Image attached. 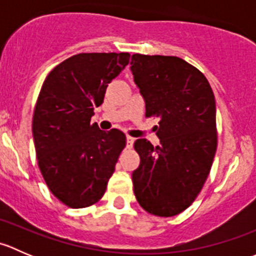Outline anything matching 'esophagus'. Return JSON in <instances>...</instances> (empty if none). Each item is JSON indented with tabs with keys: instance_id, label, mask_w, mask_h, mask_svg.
<instances>
[{
	"instance_id": "34e87169",
	"label": "esophagus",
	"mask_w": 256,
	"mask_h": 256,
	"mask_svg": "<svg viewBox=\"0 0 256 256\" xmlns=\"http://www.w3.org/2000/svg\"><path fill=\"white\" fill-rule=\"evenodd\" d=\"M134 142H135V138H131V136H126V146H128V148H131V147H132Z\"/></svg>"
}]
</instances>
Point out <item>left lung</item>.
<instances>
[{"instance_id":"left-lung-1","label":"left lung","mask_w":256,"mask_h":256,"mask_svg":"<svg viewBox=\"0 0 256 256\" xmlns=\"http://www.w3.org/2000/svg\"><path fill=\"white\" fill-rule=\"evenodd\" d=\"M134 82L146 118H158V146L138 138L140 166L132 172L138 204L174 216L190 207L207 180L216 150V99L207 78L178 56H131Z\"/></svg>"}]
</instances>
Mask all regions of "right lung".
<instances>
[{"mask_svg":"<svg viewBox=\"0 0 256 256\" xmlns=\"http://www.w3.org/2000/svg\"><path fill=\"white\" fill-rule=\"evenodd\" d=\"M128 62V53H80L43 82L32 122L38 166L49 190L68 207H89L104 196L125 147L122 131H102L90 118Z\"/></svg>","mask_w":256,"mask_h":256,"instance_id":"1","label":"right lung"}]
</instances>
